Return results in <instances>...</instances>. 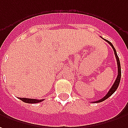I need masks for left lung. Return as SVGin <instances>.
I'll return each mask as SVG.
<instances>
[{
  "label": "left lung",
  "instance_id": "1",
  "mask_svg": "<svg viewBox=\"0 0 128 128\" xmlns=\"http://www.w3.org/2000/svg\"><path fill=\"white\" fill-rule=\"evenodd\" d=\"M103 39V38H102ZM104 40H105L107 42L110 44V45L112 47V48L114 50V55H115V57H116V62H117V66H118V76H117V78L116 80H115V82H114V84L112 85V86L111 87V89H110V91L108 92V93L105 95L104 97H103L101 99H100L99 100H97V101H94L93 102H94V103H96V102H102L104 101V100H106V99H108L110 96L112 95L113 94H114V92H116V90L118 88V86L119 85V83H120V76H121V70H120V61H119V58L118 57V55H117V53H116V49L114 48V46L112 45V44L110 42H109L108 40H106V39H103Z\"/></svg>",
  "mask_w": 128,
  "mask_h": 128
}]
</instances>
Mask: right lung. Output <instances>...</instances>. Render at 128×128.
Returning a JSON list of instances; mask_svg holds the SVG:
<instances>
[{
  "label": "right lung",
  "instance_id": "1",
  "mask_svg": "<svg viewBox=\"0 0 128 128\" xmlns=\"http://www.w3.org/2000/svg\"><path fill=\"white\" fill-rule=\"evenodd\" d=\"M20 100H21L22 101L24 102H26V103H38V102H41L44 100V99L42 100H38V99H32V98H20Z\"/></svg>",
  "mask_w": 128,
  "mask_h": 128
}]
</instances>
